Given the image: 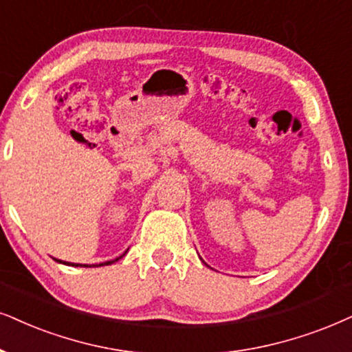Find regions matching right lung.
I'll list each match as a JSON object with an SVG mask.
<instances>
[{"label": "right lung", "mask_w": 352, "mask_h": 352, "mask_svg": "<svg viewBox=\"0 0 352 352\" xmlns=\"http://www.w3.org/2000/svg\"><path fill=\"white\" fill-rule=\"evenodd\" d=\"M124 253H126V252H124ZM124 253H123V255H122V256H124ZM122 256L115 258V260L105 261V263H100L99 266H105V265H112V263H115V261H118V260H120V258H122ZM55 260H56V258H55ZM56 261H58V263H65V265H71V266H82V265H79V263H76V265H74V263H66V261H61V260H56ZM84 266H86V265H84Z\"/></svg>", "instance_id": "add662e5"}]
</instances>
